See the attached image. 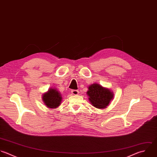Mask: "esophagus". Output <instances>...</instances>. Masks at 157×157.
Returning <instances> with one entry per match:
<instances>
[{
	"instance_id": "34e87169",
	"label": "esophagus",
	"mask_w": 157,
	"mask_h": 157,
	"mask_svg": "<svg viewBox=\"0 0 157 157\" xmlns=\"http://www.w3.org/2000/svg\"><path fill=\"white\" fill-rule=\"evenodd\" d=\"M71 94L73 95H77L79 94V91L77 90H71Z\"/></svg>"
}]
</instances>
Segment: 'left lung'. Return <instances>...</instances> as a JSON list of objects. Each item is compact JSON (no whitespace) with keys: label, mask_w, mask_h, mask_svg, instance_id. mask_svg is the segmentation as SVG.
<instances>
[{"label":"left lung","mask_w":157,"mask_h":157,"mask_svg":"<svg viewBox=\"0 0 157 157\" xmlns=\"http://www.w3.org/2000/svg\"><path fill=\"white\" fill-rule=\"evenodd\" d=\"M87 94L89 97V101L94 107L98 109L106 108L114 97L112 91L97 83L90 85Z\"/></svg>","instance_id":"obj_1"}]
</instances>
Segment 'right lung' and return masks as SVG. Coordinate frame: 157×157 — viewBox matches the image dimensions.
Wrapping results in <instances>:
<instances>
[{"instance_id": "1", "label": "right lung", "mask_w": 157, "mask_h": 157, "mask_svg": "<svg viewBox=\"0 0 157 157\" xmlns=\"http://www.w3.org/2000/svg\"><path fill=\"white\" fill-rule=\"evenodd\" d=\"M42 100L48 108L54 109L60 106L62 97L56 89L50 88L47 92L43 94Z\"/></svg>"}]
</instances>
